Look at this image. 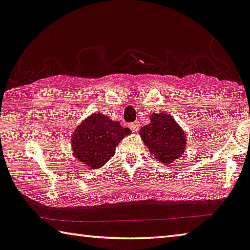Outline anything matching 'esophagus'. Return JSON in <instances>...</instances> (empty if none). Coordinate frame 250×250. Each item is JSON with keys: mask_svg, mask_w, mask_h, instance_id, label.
Segmentation results:
<instances>
[{"mask_svg": "<svg viewBox=\"0 0 250 250\" xmlns=\"http://www.w3.org/2000/svg\"><path fill=\"white\" fill-rule=\"evenodd\" d=\"M130 129L132 130L133 133H137L139 131V124L138 122H134V124H131L130 125Z\"/></svg>", "mask_w": 250, "mask_h": 250, "instance_id": "obj_1", "label": "esophagus"}]
</instances>
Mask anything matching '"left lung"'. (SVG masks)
Returning a JSON list of instances; mask_svg holds the SVG:
<instances>
[{
  "label": "left lung",
  "mask_w": 250,
  "mask_h": 250,
  "mask_svg": "<svg viewBox=\"0 0 250 250\" xmlns=\"http://www.w3.org/2000/svg\"><path fill=\"white\" fill-rule=\"evenodd\" d=\"M140 137L155 160L168 166L183 155L186 137L183 129L168 113H152L150 124L142 126Z\"/></svg>",
  "instance_id": "obj_1"
}]
</instances>
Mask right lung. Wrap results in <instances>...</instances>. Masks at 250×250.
<instances>
[{
	"label": "right lung",
	"mask_w": 250,
	"mask_h": 250,
	"mask_svg": "<svg viewBox=\"0 0 250 250\" xmlns=\"http://www.w3.org/2000/svg\"><path fill=\"white\" fill-rule=\"evenodd\" d=\"M130 133L131 130L122 128L119 121H112L101 113H92L75 129L70 146L78 162L89 170H97L115 155L118 145Z\"/></svg>",
	"instance_id": "1"
}]
</instances>
